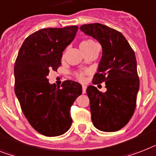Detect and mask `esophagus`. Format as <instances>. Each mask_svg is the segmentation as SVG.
<instances>
[{"mask_svg":"<svg viewBox=\"0 0 156 156\" xmlns=\"http://www.w3.org/2000/svg\"><path fill=\"white\" fill-rule=\"evenodd\" d=\"M86 91H87V87L83 85V86H82V93L85 94L86 93Z\"/></svg>","mask_w":156,"mask_h":156,"instance_id":"1","label":"esophagus"}]
</instances>
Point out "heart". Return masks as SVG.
I'll use <instances>...</instances> for the list:
<instances>
[{
	"label": "heart",
	"instance_id": "obj_1",
	"mask_svg": "<svg viewBox=\"0 0 156 156\" xmlns=\"http://www.w3.org/2000/svg\"><path fill=\"white\" fill-rule=\"evenodd\" d=\"M98 46V45L93 40L91 39H87V40H85V41H82L80 44V47L82 49V50L83 51V53H86V52L91 50V49H94L95 47ZM87 74V72H79V73H77L76 74V77L78 78V80L82 81L84 80L85 75Z\"/></svg>",
	"mask_w": 156,
	"mask_h": 156
}]
</instances>
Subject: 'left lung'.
I'll use <instances>...</instances> for the list:
<instances>
[{
  "label": "left lung",
  "instance_id": "8db88e82",
  "mask_svg": "<svg viewBox=\"0 0 156 156\" xmlns=\"http://www.w3.org/2000/svg\"><path fill=\"white\" fill-rule=\"evenodd\" d=\"M80 30L102 47L98 73L92 83L105 82L107 90L102 93L94 86L87 87L91 119L100 131H117L128 123L136 107L140 78L135 52L121 33L107 25L87 24Z\"/></svg>",
  "mask_w": 156,
  "mask_h": 156
}]
</instances>
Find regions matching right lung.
Segmentation results:
<instances>
[{"instance_id": "add662e5", "label": "right lung", "mask_w": 156, "mask_h": 156, "mask_svg": "<svg viewBox=\"0 0 156 156\" xmlns=\"http://www.w3.org/2000/svg\"><path fill=\"white\" fill-rule=\"evenodd\" d=\"M78 27L46 28L30 34L19 50L14 66V90L28 122L45 136L63 135L71 126L70 107L82 94L80 83L72 80L50 85L49 70L57 71L62 52Z\"/></svg>"}]
</instances>
